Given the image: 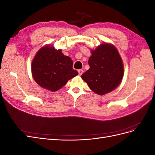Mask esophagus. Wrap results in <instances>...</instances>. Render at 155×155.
Returning a JSON list of instances; mask_svg holds the SVG:
<instances>
[{"label":"esophagus","instance_id":"esophagus-1","mask_svg":"<svg viewBox=\"0 0 155 155\" xmlns=\"http://www.w3.org/2000/svg\"><path fill=\"white\" fill-rule=\"evenodd\" d=\"M83 70H82V69H79V70H78V74H79V76H81V74H83Z\"/></svg>","mask_w":155,"mask_h":155}]
</instances>
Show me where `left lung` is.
Instances as JSON below:
<instances>
[{
	"instance_id": "8db88e82",
	"label": "left lung",
	"mask_w": 155,
	"mask_h": 155,
	"mask_svg": "<svg viewBox=\"0 0 155 155\" xmlns=\"http://www.w3.org/2000/svg\"><path fill=\"white\" fill-rule=\"evenodd\" d=\"M91 54L88 61L90 68L81 75V78L94 92L106 94L118 87L122 80V59L115 46L108 43L91 50Z\"/></svg>"
}]
</instances>
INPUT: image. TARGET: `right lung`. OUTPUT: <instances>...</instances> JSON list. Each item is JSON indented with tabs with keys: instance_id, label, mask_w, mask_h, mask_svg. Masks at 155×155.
Returning <instances> with one entry per match:
<instances>
[{
	"instance_id": "add662e5",
	"label": "right lung",
	"mask_w": 155,
	"mask_h": 155,
	"mask_svg": "<svg viewBox=\"0 0 155 155\" xmlns=\"http://www.w3.org/2000/svg\"><path fill=\"white\" fill-rule=\"evenodd\" d=\"M73 62L61 49L47 45L41 48L31 62V74L35 81L46 90L55 92L78 75L72 68Z\"/></svg>"
}]
</instances>
